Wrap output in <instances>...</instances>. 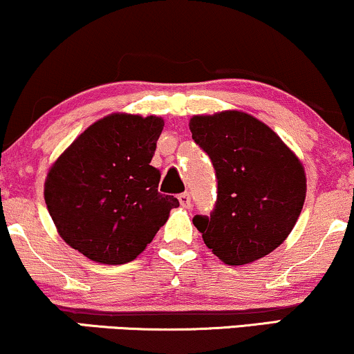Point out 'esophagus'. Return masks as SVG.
Returning a JSON list of instances; mask_svg holds the SVG:
<instances>
[{
    "label": "esophagus",
    "instance_id": "esophagus-1",
    "mask_svg": "<svg viewBox=\"0 0 354 354\" xmlns=\"http://www.w3.org/2000/svg\"><path fill=\"white\" fill-rule=\"evenodd\" d=\"M178 199H180V204L183 207H189L191 206V194L186 191V193L178 194Z\"/></svg>",
    "mask_w": 354,
    "mask_h": 354
}]
</instances>
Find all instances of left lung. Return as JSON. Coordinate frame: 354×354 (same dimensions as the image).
<instances>
[{"label":"left lung","mask_w":354,"mask_h":354,"mask_svg":"<svg viewBox=\"0 0 354 354\" xmlns=\"http://www.w3.org/2000/svg\"><path fill=\"white\" fill-rule=\"evenodd\" d=\"M189 130L218 180L211 214L193 218L204 244L229 266L270 254L304 207L306 180L299 158L275 131L244 112L193 117Z\"/></svg>","instance_id":"left-lung-1"}]
</instances>
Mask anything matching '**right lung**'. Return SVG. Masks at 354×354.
I'll use <instances>...</instances> for the list:
<instances>
[{"label": "right lung", "mask_w": 354, "mask_h": 354, "mask_svg": "<svg viewBox=\"0 0 354 354\" xmlns=\"http://www.w3.org/2000/svg\"><path fill=\"white\" fill-rule=\"evenodd\" d=\"M163 120L115 113L88 127L59 156L44 198L64 241L91 261L127 263L180 206L161 194L155 155Z\"/></svg>", "instance_id": "obj_1"}]
</instances>
